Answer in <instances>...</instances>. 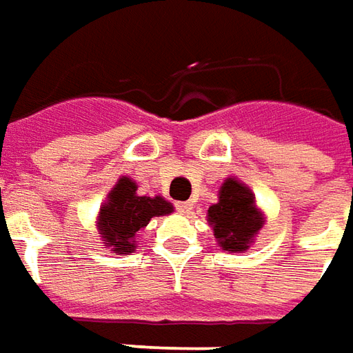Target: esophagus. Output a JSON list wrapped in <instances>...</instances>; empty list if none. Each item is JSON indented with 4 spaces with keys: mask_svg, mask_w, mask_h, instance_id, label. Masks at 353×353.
I'll return each instance as SVG.
<instances>
[{
    "mask_svg": "<svg viewBox=\"0 0 353 353\" xmlns=\"http://www.w3.org/2000/svg\"><path fill=\"white\" fill-rule=\"evenodd\" d=\"M177 210L181 212V214H189L191 210H193V203H177Z\"/></svg>",
    "mask_w": 353,
    "mask_h": 353,
    "instance_id": "1",
    "label": "esophagus"
}]
</instances>
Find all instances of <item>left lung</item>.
<instances>
[{
    "label": "left lung",
    "instance_id": "left-lung-1",
    "mask_svg": "<svg viewBox=\"0 0 353 353\" xmlns=\"http://www.w3.org/2000/svg\"><path fill=\"white\" fill-rule=\"evenodd\" d=\"M207 220L224 251L245 253L255 243L267 216L259 208L255 193L241 179L230 176L218 189V203L208 207Z\"/></svg>",
    "mask_w": 353,
    "mask_h": 353
}]
</instances>
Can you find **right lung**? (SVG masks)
<instances>
[{"mask_svg": "<svg viewBox=\"0 0 353 353\" xmlns=\"http://www.w3.org/2000/svg\"><path fill=\"white\" fill-rule=\"evenodd\" d=\"M174 212V205L164 196L137 193L135 179L121 176L100 205L96 228L102 243L114 255H129L137 249V234L154 216Z\"/></svg>", "mask_w": 353, "mask_h": 353, "instance_id": "1", "label": "right lung"}]
</instances>
